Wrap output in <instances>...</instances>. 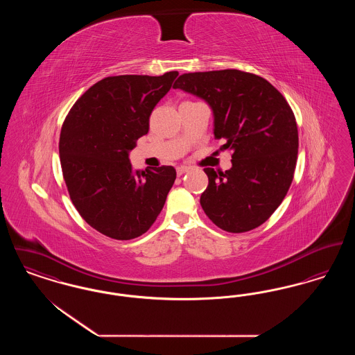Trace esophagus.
Masks as SVG:
<instances>
[{
  "label": "esophagus",
  "mask_w": 355,
  "mask_h": 355,
  "mask_svg": "<svg viewBox=\"0 0 355 355\" xmlns=\"http://www.w3.org/2000/svg\"><path fill=\"white\" fill-rule=\"evenodd\" d=\"M189 170H190L189 166H178V168H177V174H178V175H182V174L187 173Z\"/></svg>",
  "instance_id": "obj_1"
}]
</instances>
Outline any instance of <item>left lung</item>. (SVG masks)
<instances>
[{"mask_svg": "<svg viewBox=\"0 0 355 355\" xmlns=\"http://www.w3.org/2000/svg\"><path fill=\"white\" fill-rule=\"evenodd\" d=\"M211 107L214 137L230 149L232 168H206L201 196L206 216L229 233H245L269 220L291 185L298 129L284 96L265 78L236 69L186 73L173 85Z\"/></svg>", "mask_w": 355, "mask_h": 355, "instance_id": "left-lung-1", "label": "left lung"}]
</instances>
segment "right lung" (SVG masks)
Here are the masks:
<instances>
[{
  "label": "right lung",
  "instance_id": "obj_1",
  "mask_svg": "<svg viewBox=\"0 0 355 355\" xmlns=\"http://www.w3.org/2000/svg\"><path fill=\"white\" fill-rule=\"evenodd\" d=\"M177 76L106 77L85 92L64 121L60 159L70 200L103 236H142L165 205L175 169L135 170L129 153L148 135L153 109Z\"/></svg>",
  "mask_w": 355,
  "mask_h": 355
}]
</instances>
